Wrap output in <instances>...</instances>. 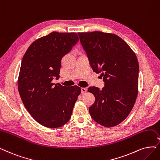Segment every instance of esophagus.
<instances>
[{"label":"esophagus","mask_w":160,"mask_h":160,"mask_svg":"<svg viewBox=\"0 0 160 160\" xmlns=\"http://www.w3.org/2000/svg\"><path fill=\"white\" fill-rule=\"evenodd\" d=\"M86 92H87L86 88H81V92H82V93H85Z\"/></svg>","instance_id":"1"}]
</instances>
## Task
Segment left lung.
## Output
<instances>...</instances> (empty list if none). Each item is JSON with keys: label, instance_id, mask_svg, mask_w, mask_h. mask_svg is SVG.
<instances>
[{"label": "left lung", "instance_id": "8db88e82", "mask_svg": "<svg viewBox=\"0 0 160 160\" xmlns=\"http://www.w3.org/2000/svg\"><path fill=\"white\" fill-rule=\"evenodd\" d=\"M93 72L100 73L104 87L93 86L88 92L95 96L89 108L92 119L99 125L112 127L125 120L138 94L139 65L128 45L115 34L102 32L78 33Z\"/></svg>", "mask_w": 160, "mask_h": 160}]
</instances>
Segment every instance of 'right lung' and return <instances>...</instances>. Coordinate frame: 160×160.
I'll return each mask as SVG.
<instances>
[{
    "label": "right lung",
    "mask_w": 160,
    "mask_h": 160,
    "mask_svg": "<svg viewBox=\"0 0 160 160\" xmlns=\"http://www.w3.org/2000/svg\"><path fill=\"white\" fill-rule=\"evenodd\" d=\"M75 33L52 32L33 42L22 58L18 88L28 111L40 125L58 128L70 119L80 88L52 83L61 59L78 42Z\"/></svg>",
    "instance_id": "add662e5"
}]
</instances>
